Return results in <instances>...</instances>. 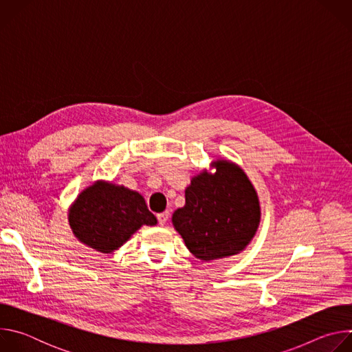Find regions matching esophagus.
Returning <instances> with one entry per match:
<instances>
[{
  "label": "esophagus",
  "instance_id": "obj_1",
  "mask_svg": "<svg viewBox=\"0 0 352 352\" xmlns=\"http://www.w3.org/2000/svg\"><path fill=\"white\" fill-rule=\"evenodd\" d=\"M157 220H159V224L160 226H164L168 220V212H163V213H159L157 214Z\"/></svg>",
  "mask_w": 352,
  "mask_h": 352
}]
</instances>
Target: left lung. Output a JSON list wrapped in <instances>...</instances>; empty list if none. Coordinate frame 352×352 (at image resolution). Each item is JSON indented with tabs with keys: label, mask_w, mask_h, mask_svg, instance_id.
Returning <instances> with one entry per match:
<instances>
[{
	"label": "left lung",
	"mask_w": 352,
	"mask_h": 352,
	"mask_svg": "<svg viewBox=\"0 0 352 352\" xmlns=\"http://www.w3.org/2000/svg\"><path fill=\"white\" fill-rule=\"evenodd\" d=\"M214 174L202 171L185 189V206L173 214L174 228L200 261L236 255L258 231L261 205L246 174L227 160L213 162Z\"/></svg>",
	"instance_id": "left-lung-1"
}]
</instances>
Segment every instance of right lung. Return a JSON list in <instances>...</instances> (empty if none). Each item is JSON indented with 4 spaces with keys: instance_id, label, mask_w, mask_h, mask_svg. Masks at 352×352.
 Here are the masks:
<instances>
[{
    "instance_id": "right-lung-1",
    "label": "right lung",
    "mask_w": 352,
    "mask_h": 352,
    "mask_svg": "<svg viewBox=\"0 0 352 352\" xmlns=\"http://www.w3.org/2000/svg\"><path fill=\"white\" fill-rule=\"evenodd\" d=\"M68 220L74 235L102 254H113L142 226L157 224L139 192L106 181H96L78 195Z\"/></svg>"
}]
</instances>
